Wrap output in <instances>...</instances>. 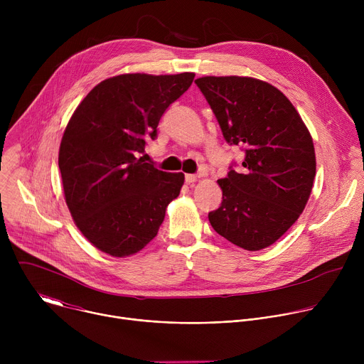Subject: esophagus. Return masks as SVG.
<instances>
[{
    "mask_svg": "<svg viewBox=\"0 0 364 364\" xmlns=\"http://www.w3.org/2000/svg\"><path fill=\"white\" fill-rule=\"evenodd\" d=\"M200 177H201V174H187L186 176V183H188V184L196 183L197 178H200Z\"/></svg>",
    "mask_w": 364,
    "mask_h": 364,
    "instance_id": "obj_1",
    "label": "esophagus"
}]
</instances>
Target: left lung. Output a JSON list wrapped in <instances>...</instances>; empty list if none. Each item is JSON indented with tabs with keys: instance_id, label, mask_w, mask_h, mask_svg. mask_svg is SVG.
<instances>
[{
	"instance_id": "obj_1",
	"label": "left lung",
	"mask_w": 364,
	"mask_h": 364,
	"mask_svg": "<svg viewBox=\"0 0 364 364\" xmlns=\"http://www.w3.org/2000/svg\"><path fill=\"white\" fill-rule=\"evenodd\" d=\"M194 82L225 139L245 149L243 170L218 180L223 201L209 222L239 247L265 249L305 209L317 167L313 136L291 100L265 80L203 76Z\"/></svg>"
}]
</instances>
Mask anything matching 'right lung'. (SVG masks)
Segmentation results:
<instances>
[{
    "label": "right lung",
    "mask_w": 364,
    "mask_h": 364,
    "mask_svg": "<svg viewBox=\"0 0 364 364\" xmlns=\"http://www.w3.org/2000/svg\"><path fill=\"white\" fill-rule=\"evenodd\" d=\"M194 73H124L97 83L70 117L59 148L68 209L82 235L114 257L135 255L159 233L183 173L136 159Z\"/></svg>",
    "instance_id": "obj_1"
}]
</instances>
